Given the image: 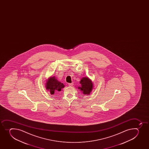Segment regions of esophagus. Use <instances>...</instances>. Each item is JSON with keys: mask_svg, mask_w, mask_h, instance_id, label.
I'll return each instance as SVG.
<instances>
[{"mask_svg": "<svg viewBox=\"0 0 149 149\" xmlns=\"http://www.w3.org/2000/svg\"><path fill=\"white\" fill-rule=\"evenodd\" d=\"M68 86H73V83H70V84H68Z\"/></svg>", "mask_w": 149, "mask_h": 149, "instance_id": "1", "label": "esophagus"}]
</instances>
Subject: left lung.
Here are the masks:
<instances>
[{
    "label": "left lung",
    "mask_w": 149,
    "mask_h": 149,
    "mask_svg": "<svg viewBox=\"0 0 149 149\" xmlns=\"http://www.w3.org/2000/svg\"><path fill=\"white\" fill-rule=\"evenodd\" d=\"M80 83L81 86H79V89H80L84 95H90L94 88V85L91 80L88 77H83L80 81Z\"/></svg>",
    "instance_id": "obj_1"
}]
</instances>
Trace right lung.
Segmentation results:
<instances>
[{
  "label": "right lung",
  "mask_w": 149,
  "mask_h": 149,
  "mask_svg": "<svg viewBox=\"0 0 149 149\" xmlns=\"http://www.w3.org/2000/svg\"><path fill=\"white\" fill-rule=\"evenodd\" d=\"M46 89L49 91L51 95H54L55 93L61 91V89L65 87V85L58 81L55 76H50L46 80Z\"/></svg>",
  "instance_id": "1"
}]
</instances>
